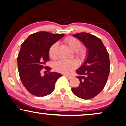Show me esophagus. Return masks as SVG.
Listing matches in <instances>:
<instances>
[{
  "instance_id": "obj_1",
  "label": "esophagus",
  "mask_w": 126,
  "mask_h": 126,
  "mask_svg": "<svg viewBox=\"0 0 126 126\" xmlns=\"http://www.w3.org/2000/svg\"><path fill=\"white\" fill-rule=\"evenodd\" d=\"M63 76H66V77L67 78V79H71L73 78V76H69V75H67V74H63Z\"/></svg>"
}]
</instances>
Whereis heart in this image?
Masks as SVG:
<instances>
[{
    "mask_svg": "<svg viewBox=\"0 0 126 126\" xmlns=\"http://www.w3.org/2000/svg\"><path fill=\"white\" fill-rule=\"evenodd\" d=\"M64 42L74 51L75 56L79 59H84L87 55V50L85 47H81V41L73 36H67L64 39ZM59 44L54 43L50 46L49 50L50 57L53 59L57 58V50ZM78 66V63L74 59H61L55 63L54 68L58 72L68 74L71 73Z\"/></svg>",
    "mask_w": 126,
    "mask_h": 126,
    "instance_id": "heart-1",
    "label": "heart"
}]
</instances>
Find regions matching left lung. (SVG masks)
<instances>
[{"instance_id":"8db88e82","label":"left lung","mask_w":126,"mask_h":126,"mask_svg":"<svg viewBox=\"0 0 126 126\" xmlns=\"http://www.w3.org/2000/svg\"><path fill=\"white\" fill-rule=\"evenodd\" d=\"M88 48V57L76 73L79 76V85L72 88L73 94L79 98L90 99L101 92L105 86L110 72L109 53L101 39L87 32L73 35Z\"/></svg>"}]
</instances>
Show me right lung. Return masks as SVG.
<instances>
[{"mask_svg": "<svg viewBox=\"0 0 126 126\" xmlns=\"http://www.w3.org/2000/svg\"><path fill=\"white\" fill-rule=\"evenodd\" d=\"M64 35L39 31L30 35L21 44L17 57L19 75L23 85L32 95L47 96L55 90L56 82L62 74L50 72L51 68L45 63L49 60L50 46ZM44 68L48 73L42 76L40 72Z\"/></svg>", "mask_w": 126, "mask_h": 126, "instance_id": "1", "label": "right lung"}]
</instances>
